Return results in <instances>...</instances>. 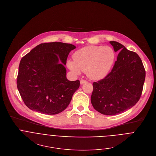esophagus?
Returning a JSON list of instances; mask_svg holds the SVG:
<instances>
[{"mask_svg": "<svg viewBox=\"0 0 156 156\" xmlns=\"http://www.w3.org/2000/svg\"><path fill=\"white\" fill-rule=\"evenodd\" d=\"M86 82H87V81H86V80H83V79L80 80V84H84V83H86Z\"/></svg>", "mask_w": 156, "mask_h": 156, "instance_id": "esophagus-1", "label": "esophagus"}]
</instances>
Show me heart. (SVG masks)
Returning a JSON list of instances; mask_svg holds the SVG:
<instances>
[{
	"label": "heart",
	"instance_id": "heart-1",
	"mask_svg": "<svg viewBox=\"0 0 156 156\" xmlns=\"http://www.w3.org/2000/svg\"><path fill=\"white\" fill-rule=\"evenodd\" d=\"M115 53L110 46H87L76 51L74 60L67 61L68 68L74 73L81 70L92 80L105 77L110 72L115 60Z\"/></svg>",
	"mask_w": 156,
	"mask_h": 156
}]
</instances>
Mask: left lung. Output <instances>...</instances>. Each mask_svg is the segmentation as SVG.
I'll return each instance as SVG.
<instances>
[{"label":"left lung","instance_id":"1","mask_svg":"<svg viewBox=\"0 0 156 156\" xmlns=\"http://www.w3.org/2000/svg\"><path fill=\"white\" fill-rule=\"evenodd\" d=\"M119 52L111 72L93 83L90 100L95 110L105 115H116L133 107L139 100L146 72L139 56L122 44L110 41Z\"/></svg>","mask_w":156,"mask_h":156}]
</instances>
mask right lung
<instances>
[{
	"label": "right lung",
	"instance_id": "1",
	"mask_svg": "<svg viewBox=\"0 0 156 156\" xmlns=\"http://www.w3.org/2000/svg\"><path fill=\"white\" fill-rule=\"evenodd\" d=\"M76 46L69 43H41L21 60L17 87L25 105L45 115H56L69 105L80 81L66 77L70 52Z\"/></svg>",
	"mask_w": 156,
	"mask_h": 156
}]
</instances>
